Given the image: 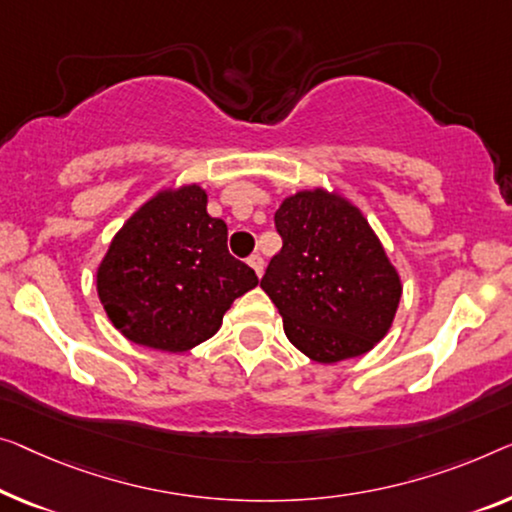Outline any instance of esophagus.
<instances>
[{
    "mask_svg": "<svg viewBox=\"0 0 512 512\" xmlns=\"http://www.w3.org/2000/svg\"><path fill=\"white\" fill-rule=\"evenodd\" d=\"M248 264H250V266H253V269H255V273H257V276H259V278H262V273H264V259H262V257H259V255H250V257H248Z\"/></svg>",
    "mask_w": 512,
    "mask_h": 512,
    "instance_id": "obj_1",
    "label": "esophagus"
}]
</instances>
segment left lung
Returning <instances> with one entry per match:
<instances>
[{
  "label": "left lung",
  "instance_id": "1",
  "mask_svg": "<svg viewBox=\"0 0 512 512\" xmlns=\"http://www.w3.org/2000/svg\"><path fill=\"white\" fill-rule=\"evenodd\" d=\"M273 220L282 248L262 289L289 342L317 363L370 352L391 329L402 285L363 213L317 188L287 197Z\"/></svg>",
  "mask_w": 512,
  "mask_h": 512
}]
</instances>
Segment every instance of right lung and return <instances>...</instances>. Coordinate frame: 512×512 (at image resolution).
Wrapping results in <instances>:
<instances>
[{
	"label": "right lung",
	"instance_id": "add662e5",
	"mask_svg": "<svg viewBox=\"0 0 512 512\" xmlns=\"http://www.w3.org/2000/svg\"><path fill=\"white\" fill-rule=\"evenodd\" d=\"M257 282L227 250L225 220L209 216L200 186L163 190L135 211L96 276L112 324L135 345L160 352L209 340L234 299Z\"/></svg>",
	"mask_w": 512,
	"mask_h": 512
}]
</instances>
